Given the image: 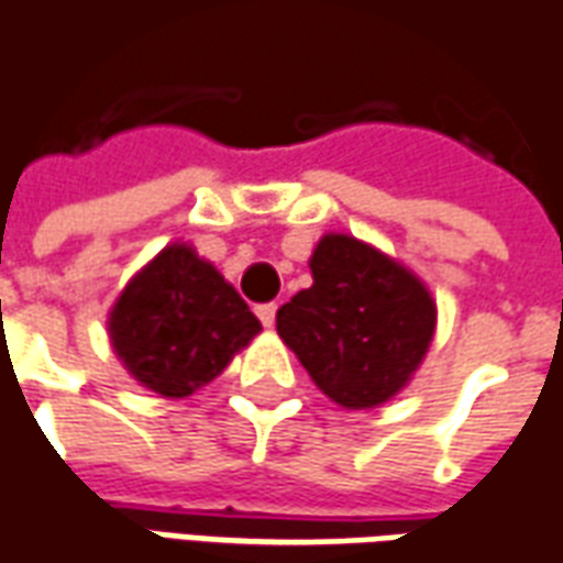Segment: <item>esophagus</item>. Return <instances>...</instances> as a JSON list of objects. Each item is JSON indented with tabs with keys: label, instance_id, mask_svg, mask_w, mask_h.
<instances>
[{
	"label": "esophagus",
	"instance_id": "esophagus-1",
	"mask_svg": "<svg viewBox=\"0 0 563 563\" xmlns=\"http://www.w3.org/2000/svg\"><path fill=\"white\" fill-rule=\"evenodd\" d=\"M255 313H258L262 325H265V329H271V325H274V320H277V305H258V308H255Z\"/></svg>",
	"mask_w": 563,
	"mask_h": 563
}]
</instances>
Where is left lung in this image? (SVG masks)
Here are the masks:
<instances>
[{"instance_id": "left-lung-1", "label": "left lung", "mask_w": 563, "mask_h": 563, "mask_svg": "<svg viewBox=\"0 0 563 563\" xmlns=\"http://www.w3.org/2000/svg\"><path fill=\"white\" fill-rule=\"evenodd\" d=\"M308 289L277 310V335L310 380L347 411L402 393L435 335V298L399 258L329 231L310 255Z\"/></svg>"}]
</instances>
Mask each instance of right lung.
<instances>
[{
	"label": "right lung",
	"mask_w": 563,
	"mask_h": 563,
	"mask_svg": "<svg viewBox=\"0 0 563 563\" xmlns=\"http://www.w3.org/2000/svg\"><path fill=\"white\" fill-rule=\"evenodd\" d=\"M106 329L140 387L161 399H186L250 347L262 322L213 262L176 241L128 280Z\"/></svg>",
	"instance_id": "obj_1"
}]
</instances>
